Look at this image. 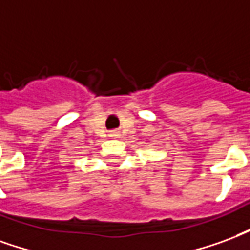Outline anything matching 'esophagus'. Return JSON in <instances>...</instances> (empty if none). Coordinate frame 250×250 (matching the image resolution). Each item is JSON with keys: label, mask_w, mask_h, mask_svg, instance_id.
<instances>
[{"label": "esophagus", "mask_w": 250, "mask_h": 250, "mask_svg": "<svg viewBox=\"0 0 250 250\" xmlns=\"http://www.w3.org/2000/svg\"><path fill=\"white\" fill-rule=\"evenodd\" d=\"M114 136H118V133H117V132H116V133H114Z\"/></svg>", "instance_id": "esophagus-1"}]
</instances>
